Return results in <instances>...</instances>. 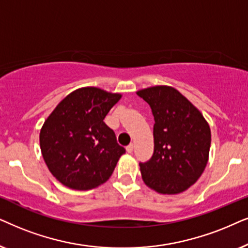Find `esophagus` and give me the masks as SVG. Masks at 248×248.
<instances>
[{"label":"esophagus","mask_w":248,"mask_h":248,"mask_svg":"<svg viewBox=\"0 0 248 248\" xmlns=\"http://www.w3.org/2000/svg\"><path fill=\"white\" fill-rule=\"evenodd\" d=\"M134 144H129V145H128V146L126 147V150H127V152H128V153H133V152H134Z\"/></svg>","instance_id":"obj_1"}]
</instances>
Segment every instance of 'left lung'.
I'll return each mask as SVG.
<instances>
[{"label":"left lung","instance_id":"left-lung-1","mask_svg":"<svg viewBox=\"0 0 248 248\" xmlns=\"http://www.w3.org/2000/svg\"><path fill=\"white\" fill-rule=\"evenodd\" d=\"M154 117V153L140 163L141 178L160 194H179L194 185L205 169L211 130L202 113L170 86L137 92Z\"/></svg>","mask_w":248,"mask_h":248}]
</instances>
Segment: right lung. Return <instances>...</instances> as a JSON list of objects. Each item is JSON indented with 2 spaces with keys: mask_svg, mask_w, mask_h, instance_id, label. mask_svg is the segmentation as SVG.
I'll use <instances>...</instances> for the list:
<instances>
[{
  "mask_svg": "<svg viewBox=\"0 0 248 248\" xmlns=\"http://www.w3.org/2000/svg\"><path fill=\"white\" fill-rule=\"evenodd\" d=\"M121 94L82 87L65 96L43 124L39 144L48 170L62 185L88 190L111 177L126 152L103 121Z\"/></svg>",
  "mask_w": 248,
  "mask_h": 248,
  "instance_id": "add662e5",
  "label": "right lung"
}]
</instances>
